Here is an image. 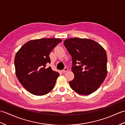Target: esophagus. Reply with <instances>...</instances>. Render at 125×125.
<instances>
[{"mask_svg": "<svg viewBox=\"0 0 125 125\" xmlns=\"http://www.w3.org/2000/svg\"><path fill=\"white\" fill-rule=\"evenodd\" d=\"M68 70H69V69L67 68H65L62 70V72H63V73H65V72L68 71Z\"/></svg>", "mask_w": 125, "mask_h": 125, "instance_id": "1", "label": "esophagus"}]
</instances>
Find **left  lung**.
<instances>
[{
    "label": "left lung",
    "mask_w": 125,
    "mask_h": 125,
    "mask_svg": "<svg viewBox=\"0 0 125 125\" xmlns=\"http://www.w3.org/2000/svg\"><path fill=\"white\" fill-rule=\"evenodd\" d=\"M64 45L72 57L71 70L74 77L69 82L70 87L80 95L94 93L107 75L105 50L94 40L85 38L67 39Z\"/></svg>",
    "instance_id": "left-lung-1"
}]
</instances>
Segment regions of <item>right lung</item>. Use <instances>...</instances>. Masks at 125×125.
I'll use <instances>...</instances> for the list:
<instances>
[{
	"instance_id": "add662e5",
	"label": "right lung",
	"mask_w": 125,
	"mask_h": 125,
	"mask_svg": "<svg viewBox=\"0 0 125 125\" xmlns=\"http://www.w3.org/2000/svg\"><path fill=\"white\" fill-rule=\"evenodd\" d=\"M61 42L60 38L31 40L16 53L14 60L16 77L30 93L41 96L53 89L60 74L46 66L51 63L49 54Z\"/></svg>"
}]
</instances>
